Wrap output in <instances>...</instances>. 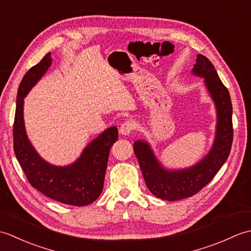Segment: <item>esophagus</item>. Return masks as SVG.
Listing matches in <instances>:
<instances>
[{"label": "esophagus", "mask_w": 251, "mask_h": 251, "mask_svg": "<svg viewBox=\"0 0 251 251\" xmlns=\"http://www.w3.org/2000/svg\"><path fill=\"white\" fill-rule=\"evenodd\" d=\"M134 129H135V123L131 121H126L121 125L119 130H120V134L127 136V135H129Z\"/></svg>", "instance_id": "obj_1"}]
</instances>
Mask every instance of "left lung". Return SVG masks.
Listing matches in <instances>:
<instances>
[{"label": "left lung", "instance_id": "left-lung-1", "mask_svg": "<svg viewBox=\"0 0 251 251\" xmlns=\"http://www.w3.org/2000/svg\"><path fill=\"white\" fill-rule=\"evenodd\" d=\"M192 73L204 78L205 87L216 106V135L209 152L193 166L168 169L158 161L148 141L137 140L134 143L148 189L158 199L169 201L193 196L209 183L226 163L233 141L231 97L215 67L205 56L197 55Z\"/></svg>", "mask_w": 251, "mask_h": 251}]
</instances>
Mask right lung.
<instances>
[{"label":"right lung","mask_w":251,"mask_h":251,"mask_svg":"<svg viewBox=\"0 0 251 251\" xmlns=\"http://www.w3.org/2000/svg\"><path fill=\"white\" fill-rule=\"evenodd\" d=\"M51 65L49 52L32 67L18 87L14 122V151L30 184L47 197L62 204L86 206L98 199L103 189L110 149L117 140V128L112 126L84 148L70 165L56 166L42 158L31 145L24 121V99Z\"/></svg>","instance_id":"add662e5"}]
</instances>
